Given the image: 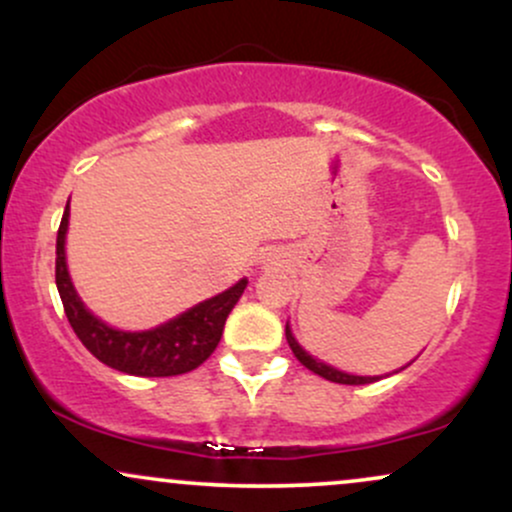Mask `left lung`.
<instances>
[{
  "instance_id": "left-lung-1",
  "label": "left lung",
  "mask_w": 512,
  "mask_h": 512,
  "mask_svg": "<svg viewBox=\"0 0 512 512\" xmlns=\"http://www.w3.org/2000/svg\"><path fill=\"white\" fill-rule=\"evenodd\" d=\"M286 339H289V346H291L293 356H296L305 368L313 370V373H317V375H322V378L330 380V383H339V385H368V383H375V380H380V378H366V375L342 373V370H337V368H332V366H325V363H322V361H317V358H313L310 354H305L301 346H298L296 339H293L289 325H286Z\"/></svg>"
}]
</instances>
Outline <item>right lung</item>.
<instances>
[{"label": "right lung", "instance_id": "add662e5", "mask_svg": "<svg viewBox=\"0 0 512 512\" xmlns=\"http://www.w3.org/2000/svg\"><path fill=\"white\" fill-rule=\"evenodd\" d=\"M69 204L64 209L60 231H57L55 281L60 291L64 313L81 344L105 366L139 378H170V375L190 373L202 366L214 354L219 344L226 317L243 296L248 279L209 301L195 305L166 325L146 332H120L93 317L76 296L64 262V236H67Z\"/></svg>", "mask_w": 512, "mask_h": 512}]
</instances>
